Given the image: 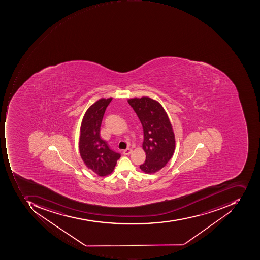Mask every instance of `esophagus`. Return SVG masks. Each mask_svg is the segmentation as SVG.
Here are the masks:
<instances>
[{"label":"esophagus","instance_id":"obj_1","mask_svg":"<svg viewBox=\"0 0 260 260\" xmlns=\"http://www.w3.org/2000/svg\"><path fill=\"white\" fill-rule=\"evenodd\" d=\"M131 152H132V149H131V148H126V150H124L123 154L128 155V154H131Z\"/></svg>","mask_w":260,"mask_h":260}]
</instances>
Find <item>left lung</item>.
Returning <instances> with one entry per match:
<instances>
[{
    "label": "left lung",
    "mask_w": 260,
    "mask_h": 260,
    "mask_svg": "<svg viewBox=\"0 0 260 260\" xmlns=\"http://www.w3.org/2000/svg\"><path fill=\"white\" fill-rule=\"evenodd\" d=\"M142 124V148L146 160L140 169L148 174L156 173L170 161L175 150V135L167 112L161 104L148 97L128 99Z\"/></svg>",
    "instance_id": "left-lung-1"
}]
</instances>
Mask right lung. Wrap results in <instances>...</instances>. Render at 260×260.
Segmentation results:
<instances>
[{"label": "right lung", "mask_w": 260, "mask_h": 260, "mask_svg": "<svg viewBox=\"0 0 260 260\" xmlns=\"http://www.w3.org/2000/svg\"><path fill=\"white\" fill-rule=\"evenodd\" d=\"M112 100V98H109L94 102L85 112L80 126V156L86 167L100 177L110 174L120 158V154L111 150L100 136L104 114Z\"/></svg>", "instance_id": "right-lung-1"}]
</instances>
